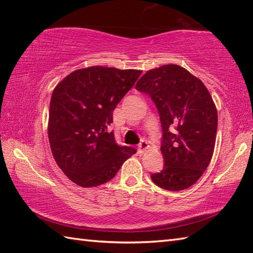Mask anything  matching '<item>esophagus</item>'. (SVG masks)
<instances>
[{"label":"esophagus","mask_w":253,"mask_h":253,"mask_svg":"<svg viewBox=\"0 0 253 253\" xmlns=\"http://www.w3.org/2000/svg\"><path fill=\"white\" fill-rule=\"evenodd\" d=\"M147 149H149V143H148L146 140H141V141H140V143L138 144V150H139V152L142 153V152L146 151Z\"/></svg>","instance_id":"obj_1"}]
</instances>
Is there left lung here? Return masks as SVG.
Wrapping results in <instances>:
<instances>
[{"label": "left lung", "instance_id": "left-lung-1", "mask_svg": "<svg viewBox=\"0 0 253 253\" xmlns=\"http://www.w3.org/2000/svg\"><path fill=\"white\" fill-rule=\"evenodd\" d=\"M136 89L157 106L164 168L151 175L155 185L184 190L200 178L212 159L217 130V111L206 85L179 65L148 71Z\"/></svg>", "mask_w": 253, "mask_h": 253}]
</instances>
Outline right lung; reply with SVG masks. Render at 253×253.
<instances>
[{"mask_svg": "<svg viewBox=\"0 0 253 253\" xmlns=\"http://www.w3.org/2000/svg\"><path fill=\"white\" fill-rule=\"evenodd\" d=\"M141 71L92 66L69 74L52 93L49 141L63 173L80 187L111 180L137 150L120 146L109 130L113 111Z\"/></svg>", "mask_w": 253, "mask_h": 253, "instance_id": "1", "label": "right lung"}]
</instances>
